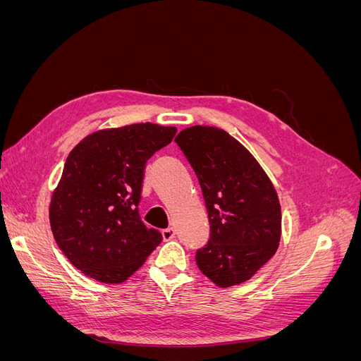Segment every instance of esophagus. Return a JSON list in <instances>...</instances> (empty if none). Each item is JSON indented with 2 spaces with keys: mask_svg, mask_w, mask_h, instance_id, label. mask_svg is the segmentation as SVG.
Segmentation results:
<instances>
[{
  "mask_svg": "<svg viewBox=\"0 0 361 361\" xmlns=\"http://www.w3.org/2000/svg\"><path fill=\"white\" fill-rule=\"evenodd\" d=\"M174 236H176V231H174V227H167L162 231L164 241H170V239H173Z\"/></svg>",
  "mask_w": 361,
  "mask_h": 361,
  "instance_id": "1",
  "label": "esophagus"
}]
</instances>
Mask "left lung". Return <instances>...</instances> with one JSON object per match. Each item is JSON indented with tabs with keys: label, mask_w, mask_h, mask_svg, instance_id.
Here are the masks:
<instances>
[{
	"label": "left lung",
	"mask_w": 361,
	"mask_h": 361,
	"mask_svg": "<svg viewBox=\"0 0 361 361\" xmlns=\"http://www.w3.org/2000/svg\"><path fill=\"white\" fill-rule=\"evenodd\" d=\"M197 174L211 224L195 262L216 286L253 277L274 256L281 236L279 195L250 152L224 129L191 126L174 138Z\"/></svg>",
	"instance_id": "obj_1"
}]
</instances>
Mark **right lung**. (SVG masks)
Returning <instances> with one entry per match:
<instances>
[{
  "label": "right lung",
  "mask_w": 361,
  "mask_h": 361,
  "mask_svg": "<svg viewBox=\"0 0 361 361\" xmlns=\"http://www.w3.org/2000/svg\"><path fill=\"white\" fill-rule=\"evenodd\" d=\"M174 126L134 123L87 135L69 154L49 204L51 231L71 264L102 283H122L162 241L141 221L147 159Z\"/></svg>",
  "instance_id": "obj_1"
}]
</instances>
